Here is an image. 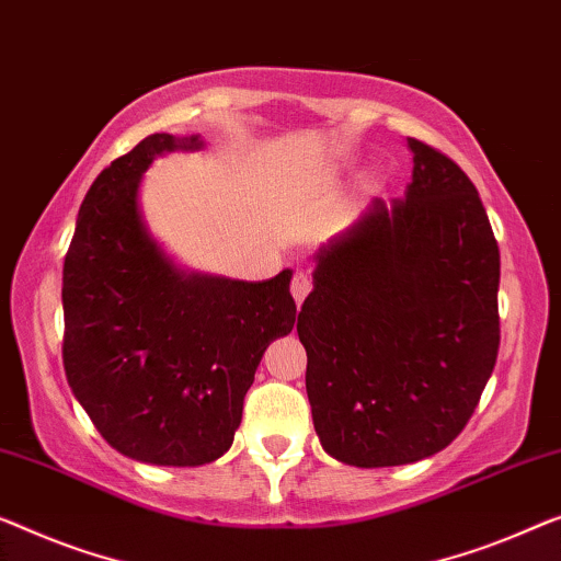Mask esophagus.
Instances as JSON below:
<instances>
[{
	"instance_id": "1",
	"label": "esophagus",
	"mask_w": 561,
	"mask_h": 561,
	"mask_svg": "<svg viewBox=\"0 0 561 561\" xmlns=\"http://www.w3.org/2000/svg\"><path fill=\"white\" fill-rule=\"evenodd\" d=\"M309 289H312V282H309L307 274L297 272L295 279H291V297H295L297 305L305 302L307 295H309Z\"/></svg>"
}]
</instances>
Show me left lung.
I'll list each match as a JSON object with an SVG mask.
<instances>
[{
  "label": "left lung",
  "mask_w": 561,
  "mask_h": 561,
  "mask_svg": "<svg viewBox=\"0 0 561 561\" xmlns=\"http://www.w3.org/2000/svg\"><path fill=\"white\" fill-rule=\"evenodd\" d=\"M405 198H375L314 254L297 320L324 454L357 468L423 461L454 440L499 355V247L458 165L408 138Z\"/></svg>",
  "instance_id": "obj_1"
}]
</instances>
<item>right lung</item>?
Listing matches in <instances>:
<instances>
[{
	"label": "right lung",
	"instance_id": "right-lung-1",
	"mask_svg": "<svg viewBox=\"0 0 561 561\" xmlns=\"http://www.w3.org/2000/svg\"><path fill=\"white\" fill-rule=\"evenodd\" d=\"M153 133L107 165L82 201L62 270V363L70 390L118 454L153 466L221 458L272 340L295 328L291 270L264 282L175 262L150 231V163L201 150Z\"/></svg>",
	"mask_w": 561,
	"mask_h": 561
}]
</instances>
